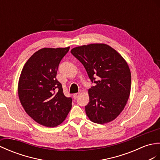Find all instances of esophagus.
<instances>
[{
	"mask_svg": "<svg viewBox=\"0 0 160 160\" xmlns=\"http://www.w3.org/2000/svg\"><path fill=\"white\" fill-rule=\"evenodd\" d=\"M80 93H76V94H73V98L74 99H77L78 97H79Z\"/></svg>",
	"mask_w": 160,
	"mask_h": 160,
	"instance_id": "esophagus-1",
	"label": "esophagus"
}]
</instances>
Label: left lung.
Listing matches in <instances>:
<instances>
[{
	"label": "left lung",
	"mask_w": 160,
	"mask_h": 160,
	"mask_svg": "<svg viewBox=\"0 0 160 160\" xmlns=\"http://www.w3.org/2000/svg\"><path fill=\"white\" fill-rule=\"evenodd\" d=\"M70 52L83 65L92 82L96 83L88 90L90 101L86 106V115L95 123L112 121L125 108L130 94L131 72L127 62L105 44L83 45Z\"/></svg>",
	"instance_id": "1"
}]
</instances>
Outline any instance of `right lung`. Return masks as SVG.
Listing matches in <instances>:
<instances>
[{
    "label": "right lung",
    "instance_id": "obj_1",
    "mask_svg": "<svg viewBox=\"0 0 160 160\" xmlns=\"http://www.w3.org/2000/svg\"><path fill=\"white\" fill-rule=\"evenodd\" d=\"M70 47L44 48L27 60L18 81V97L26 113L40 125L55 127L62 123L72 108L56 79L58 66Z\"/></svg>",
    "mask_w": 160,
    "mask_h": 160
}]
</instances>
